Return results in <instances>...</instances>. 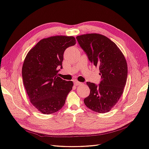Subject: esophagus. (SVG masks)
I'll return each instance as SVG.
<instances>
[{
	"label": "esophagus",
	"mask_w": 149,
	"mask_h": 149,
	"mask_svg": "<svg viewBox=\"0 0 149 149\" xmlns=\"http://www.w3.org/2000/svg\"><path fill=\"white\" fill-rule=\"evenodd\" d=\"M74 84L75 85V86H79V85L80 84H83V83H80V82H79L77 81H74Z\"/></svg>",
	"instance_id": "esophagus-1"
}]
</instances>
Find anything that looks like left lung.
Returning a JSON list of instances; mask_svg holds the SVG:
<instances>
[{
    "mask_svg": "<svg viewBox=\"0 0 149 149\" xmlns=\"http://www.w3.org/2000/svg\"><path fill=\"white\" fill-rule=\"evenodd\" d=\"M88 58L99 68L102 81L96 85L87 82L90 90L84 104L95 112L109 111L120 99L127 77V61L116 44L108 38L97 33L76 37Z\"/></svg>",
    "mask_w": 149,
    "mask_h": 149,
    "instance_id": "left-lung-1",
    "label": "left lung"
}]
</instances>
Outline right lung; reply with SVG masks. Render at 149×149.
Here are the masks:
<instances>
[{
    "label": "right lung",
    "instance_id": "1",
    "mask_svg": "<svg viewBox=\"0 0 149 149\" xmlns=\"http://www.w3.org/2000/svg\"><path fill=\"white\" fill-rule=\"evenodd\" d=\"M76 43L74 36H54L41 40L31 49L22 66V78L30 102L43 114L56 113L64 106L73 82L59 77L63 54Z\"/></svg>",
    "mask_w": 149,
    "mask_h": 149
}]
</instances>
